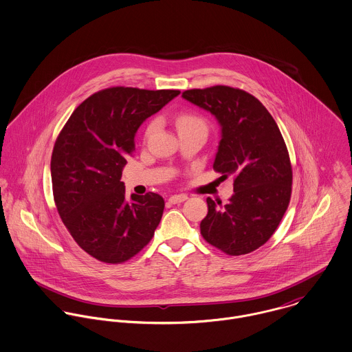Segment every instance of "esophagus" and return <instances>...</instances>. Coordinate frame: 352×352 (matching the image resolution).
<instances>
[{
  "label": "esophagus",
  "mask_w": 352,
  "mask_h": 352,
  "mask_svg": "<svg viewBox=\"0 0 352 352\" xmlns=\"http://www.w3.org/2000/svg\"><path fill=\"white\" fill-rule=\"evenodd\" d=\"M187 199H188V197H187V195H184V194H179V195H172V197L169 198V203L176 204V203H182V201H187Z\"/></svg>",
  "instance_id": "34e87169"
}]
</instances>
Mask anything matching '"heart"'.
I'll use <instances>...</instances> for the list:
<instances>
[{
    "label": "heart",
    "instance_id": "obj_1",
    "mask_svg": "<svg viewBox=\"0 0 352 352\" xmlns=\"http://www.w3.org/2000/svg\"><path fill=\"white\" fill-rule=\"evenodd\" d=\"M175 124H176V129H177L179 133L184 131V130H190V129H203V130H206L204 120L201 119L199 116H195V115H191V113H180L176 118ZM155 127H157V123L151 122V124L148 126V129H146V137H151V134L154 133Z\"/></svg>",
    "mask_w": 352,
    "mask_h": 352
}]
</instances>
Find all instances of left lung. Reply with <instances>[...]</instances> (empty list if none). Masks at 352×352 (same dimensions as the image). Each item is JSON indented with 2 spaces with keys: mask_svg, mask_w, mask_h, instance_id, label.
I'll return each instance as SVG.
<instances>
[{
  "mask_svg": "<svg viewBox=\"0 0 352 352\" xmlns=\"http://www.w3.org/2000/svg\"><path fill=\"white\" fill-rule=\"evenodd\" d=\"M183 99L217 119L221 141L212 166L234 179V194L223 207L207 198L201 236L232 256L254 251L274 234L292 197V164L279 127L267 108L241 89H191Z\"/></svg>",
  "mask_w": 352,
  "mask_h": 352,
  "instance_id": "obj_1",
  "label": "left lung"
}]
</instances>
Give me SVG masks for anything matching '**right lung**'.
I'll use <instances>...</instances> for the list:
<instances>
[{"instance_id": "1", "label": "right lung", "mask_w": 352, "mask_h": 352, "mask_svg": "<svg viewBox=\"0 0 352 352\" xmlns=\"http://www.w3.org/2000/svg\"><path fill=\"white\" fill-rule=\"evenodd\" d=\"M179 91L115 87L82 101L56 138L51 180L56 210L76 243L104 263H123L153 237L162 211L158 194L126 198L120 182L140 126Z\"/></svg>"}]
</instances>
